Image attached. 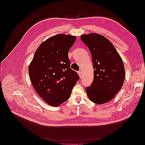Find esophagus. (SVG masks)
<instances>
[{
  "instance_id": "esophagus-1",
  "label": "esophagus",
  "mask_w": 145,
  "mask_h": 145,
  "mask_svg": "<svg viewBox=\"0 0 145 145\" xmlns=\"http://www.w3.org/2000/svg\"><path fill=\"white\" fill-rule=\"evenodd\" d=\"M78 75H79V76H80V78H81V77H82V73H81V71H78Z\"/></svg>"
}]
</instances>
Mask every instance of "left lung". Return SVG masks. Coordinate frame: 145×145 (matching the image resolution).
Returning a JSON list of instances; mask_svg holds the SVG:
<instances>
[{"label": "left lung", "instance_id": "1", "mask_svg": "<svg viewBox=\"0 0 145 145\" xmlns=\"http://www.w3.org/2000/svg\"><path fill=\"white\" fill-rule=\"evenodd\" d=\"M81 40L90 51L94 68V80L86 90L95 104L112 100L122 87L125 78L123 62L115 47L98 33L82 35Z\"/></svg>", "mask_w": 145, "mask_h": 145}]
</instances>
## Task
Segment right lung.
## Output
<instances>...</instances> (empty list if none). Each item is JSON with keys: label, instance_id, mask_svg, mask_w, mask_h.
<instances>
[{"label": "right lung", "instance_id": "right-lung-1", "mask_svg": "<svg viewBox=\"0 0 145 145\" xmlns=\"http://www.w3.org/2000/svg\"><path fill=\"white\" fill-rule=\"evenodd\" d=\"M76 37L58 34L46 39L37 48L29 66V75L38 94L54 107L70 98L79 80L70 68L68 51Z\"/></svg>", "mask_w": 145, "mask_h": 145}]
</instances>
